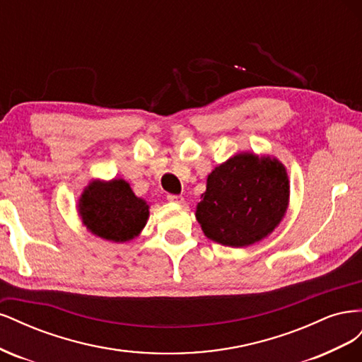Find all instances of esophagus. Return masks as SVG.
<instances>
[{"mask_svg":"<svg viewBox=\"0 0 362 362\" xmlns=\"http://www.w3.org/2000/svg\"><path fill=\"white\" fill-rule=\"evenodd\" d=\"M166 198H168V201L172 202V204H182V202H184V198H182L181 194H172V193H169V194L166 196Z\"/></svg>","mask_w":362,"mask_h":362,"instance_id":"1","label":"esophagus"}]
</instances>
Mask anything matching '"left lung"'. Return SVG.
Masks as SVG:
<instances>
[{
	"label": "left lung",
	"instance_id": "obj_1",
	"mask_svg": "<svg viewBox=\"0 0 362 362\" xmlns=\"http://www.w3.org/2000/svg\"><path fill=\"white\" fill-rule=\"evenodd\" d=\"M288 196V177L282 163L243 152L208 175L196 218L213 242L245 247L279 225Z\"/></svg>",
	"mask_w": 362,
	"mask_h": 362
}]
</instances>
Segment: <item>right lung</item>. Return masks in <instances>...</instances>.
<instances>
[{
    "instance_id": "right-lung-1",
    "label": "right lung",
    "mask_w": 362,
    "mask_h": 362,
    "mask_svg": "<svg viewBox=\"0 0 362 362\" xmlns=\"http://www.w3.org/2000/svg\"><path fill=\"white\" fill-rule=\"evenodd\" d=\"M78 206L87 229L110 242H128L139 235L149 216L146 202L124 180L93 181L81 194Z\"/></svg>"
}]
</instances>
